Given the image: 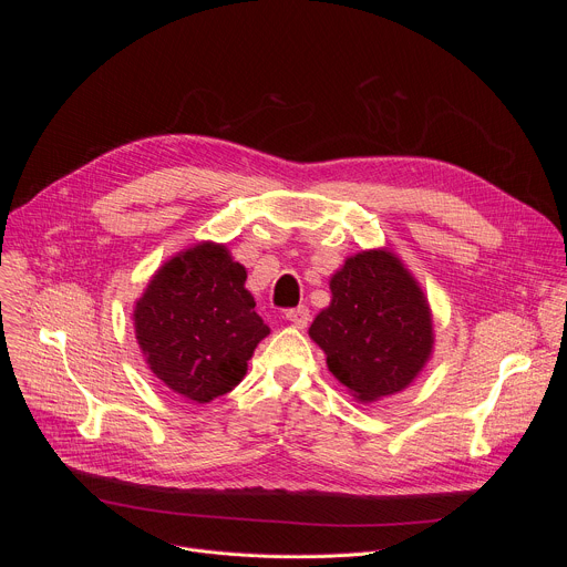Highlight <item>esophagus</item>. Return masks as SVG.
Wrapping results in <instances>:
<instances>
[{"mask_svg":"<svg viewBox=\"0 0 567 567\" xmlns=\"http://www.w3.org/2000/svg\"><path fill=\"white\" fill-rule=\"evenodd\" d=\"M285 318L291 322V326H296V328H307V322H309V309L305 307V305H300V307H296V309H287L285 311Z\"/></svg>","mask_w":567,"mask_h":567,"instance_id":"esophagus-1","label":"esophagus"}]
</instances>
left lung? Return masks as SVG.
Returning a JSON list of instances; mask_svg holds the SVG:
<instances>
[{
	"instance_id": "1",
	"label": "left lung",
	"mask_w": 567,
	"mask_h": 567,
	"mask_svg": "<svg viewBox=\"0 0 567 567\" xmlns=\"http://www.w3.org/2000/svg\"><path fill=\"white\" fill-rule=\"evenodd\" d=\"M332 300L309 328L330 372L361 401L403 392L433 357L429 298L388 247L348 256L330 278Z\"/></svg>"
}]
</instances>
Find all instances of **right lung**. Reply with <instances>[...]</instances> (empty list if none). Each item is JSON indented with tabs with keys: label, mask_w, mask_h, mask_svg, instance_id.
Listing matches in <instances>:
<instances>
[{
	"label": "right lung",
	"mask_w": 567,
	"mask_h": 567,
	"mask_svg": "<svg viewBox=\"0 0 567 567\" xmlns=\"http://www.w3.org/2000/svg\"><path fill=\"white\" fill-rule=\"evenodd\" d=\"M226 245L197 241L161 265L134 302V337L150 372L190 403L230 392L271 332Z\"/></svg>",
	"instance_id": "add662e5"
}]
</instances>
